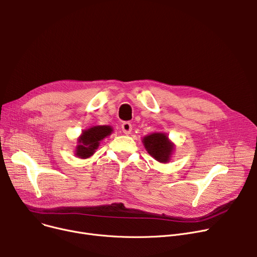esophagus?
Wrapping results in <instances>:
<instances>
[{
    "instance_id": "1",
    "label": "esophagus",
    "mask_w": 257,
    "mask_h": 257,
    "mask_svg": "<svg viewBox=\"0 0 257 257\" xmlns=\"http://www.w3.org/2000/svg\"><path fill=\"white\" fill-rule=\"evenodd\" d=\"M122 130H123V132H124L125 134H129V133L131 132V130H132V125H131V123H129V122H124V123L122 124Z\"/></svg>"
}]
</instances>
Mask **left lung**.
Instances as JSON below:
<instances>
[{
	"instance_id": "left-lung-1",
	"label": "left lung",
	"mask_w": 257,
	"mask_h": 257,
	"mask_svg": "<svg viewBox=\"0 0 257 257\" xmlns=\"http://www.w3.org/2000/svg\"><path fill=\"white\" fill-rule=\"evenodd\" d=\"M144 145L150 155L159 162H167L174 149L164 133H153L146 136Z\"/></svg>"
}]
</instances>
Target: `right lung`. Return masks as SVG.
<instances>
[{
  "label": "right lung",
  "instance_id": "add662e5",
  "mask_svg": "<svg viewBox=\"0 0 257 257\" xmlns=\"http://www.w3.org/2000/svg\"><path fill=\"white\" fill-rule=\"evenodd\" d=\"M112 129L109 126H95L82 132L78 140L79 146L76 148V155L80 158H88L92 156L99 146V142L111 133Z\"/></svg>",
  "mask_w": 257,
  "mask_h": 257
}]
</instances>
